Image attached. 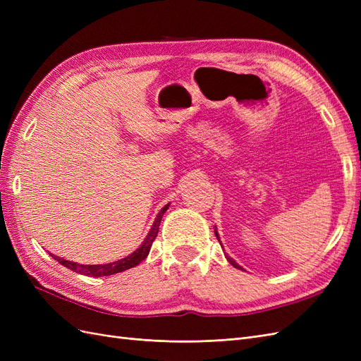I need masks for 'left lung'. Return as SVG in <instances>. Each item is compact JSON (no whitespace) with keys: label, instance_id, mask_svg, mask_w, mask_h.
I'll list each match as a JSON object with an SVG mask.
<instances>
[{"label":"left lung","instance_id":"left-lung-1","mask_svg":"<svg viewBox=\"0 0 361 361\" xmlns=\"http://www.w3.org/2000/svg\"><path fill=\"white\" fill-rule=\"evenodd\" d=\"M215 236H216V239H218V241H220V236H218V232H216V228H215ZM220 244H221V241H220ZM226 259L228 260V264H231L232 267H235V268H238V269H244L243 267H239L238 264H236V262L231 257V256H226Z\"/></svg>","mask_w":361,"mask_h":361}]
</instances>
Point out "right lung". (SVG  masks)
<instances>
[{
  "instance_id": "add662e5",
  "label": "right lung",
  "mask_w": 361,
  "mask_h": 361,
  "mask_svg": "<svg viewBox=\"0 0 361 361\" xmlns=\"http://www.w3.org/2000/svg\"><path fill=\"white\" fill-rule=\"evenodd\" d=\"M169 206H170V203L164 206L162 209L159 211V214L157 215L154 224H152L150 231H149L147 236L145 238V241L141 243V245L134 251V253H130L129 256H126L123 259H118L116 262H110V264H104V265H82V264H76V262L61 259L59 256H54L52 253H49V255L52 256V259H56L59 264H61L63 267H66V268H69V269H72L75 272H78V274L89 276V277H106V276L117 274V272L126 271L129 268H134V267L141 264V262H143L147 257L149 251H150V247H152V244H154L155 238L158 235L161 218H162L164 214H166V211L169 209Z\"/></svg>"
}]
</instances>
